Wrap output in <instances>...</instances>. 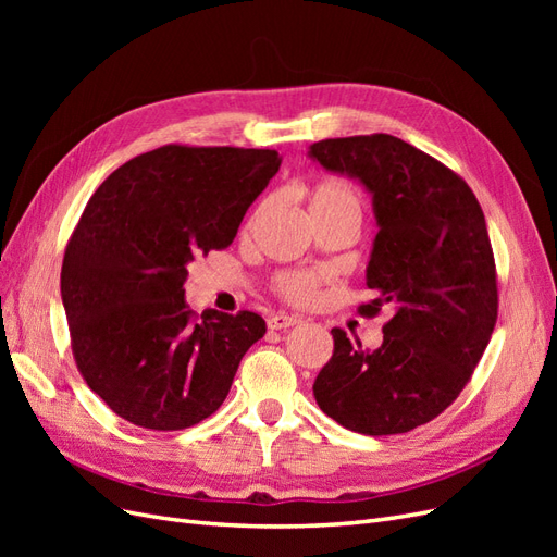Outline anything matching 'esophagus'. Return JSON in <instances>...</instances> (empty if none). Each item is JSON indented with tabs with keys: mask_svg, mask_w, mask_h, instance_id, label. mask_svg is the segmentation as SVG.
I'll list each match as a JSON object with an SVG mask.
<instances>
[{
	"mask_svg": "<svg viewBox=\"0 0 557 557\" xmlns=\"http://www.w3.org/2000/svg\"><path fill=\"white\" fill-rule=\"evenodd\" d=\"M299 323H301V320L297 315H288V313H274V315H269V320H267L269 330H288V327H295Z\"/></svg>",
	"mask_w": 557,
	"mask_h": 557,
	"instance_id": "obj_1",
	"label": "esophagus"
}]
</instances>
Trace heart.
I'll use <instances>...</instances> for the list:
<instances>
[{"label": "heart", "instance_id": "heart-1", "mask_svg": "<svg viewBox=\"0 0 557 557\" xmlns=\"http://www.w3.org/2000/svg\"><path fill=\"white\" fill-rule=\"evenodd\" d=\"M309 213H330V211H350L360 215V199L348 183L336 178H323L313 183L307 190ZM320 278L309 272H283L276 276V293L293 301V305H311L318 297Z\"/></svg>", "mask_w": 557, "mask_h": 557}]
</instances>
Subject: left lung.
I'll use <instances>...</instances> for the list:
<instances>
[{
	"mask_svg": "<svg viewBox=\"0 0 557 557\" xmlns=\"http://www.w3.org/2000/svg\"><path fill=\"white\" fill-rule=\"evenodd\" d=\"M309 156L374 195L379 234L367 267L393 315L362 350L334 327V356L313 383L318 407L369 436L425 425L458 399L497 323V269L485 218L465 178L393 134L323 139Z\"/></svg>",
	"mask_w": 557,
	"mask_h": 557,
	"instance_id": "1",
	"label": "left lung"
}]
</instances>
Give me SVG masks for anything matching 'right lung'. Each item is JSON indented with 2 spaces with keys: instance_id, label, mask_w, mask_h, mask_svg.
Segmentation results:
<instances>
[{
  "instance_id": "obj_1",
  "label": "right lung",
  "mask_w": 557,
  "mask_h": 557,
  "mask_svg": "<svg viewBox=\"0 0 557 557\" xmlns=\"http://www.w3.org/2000/svg\"><path fill=\"white\" fill-rule=\"evenodd\" d=\"M281 166L276 150L166 144L99 185L62 260L78 372L132 425L193 428L225 401L267 325L252 311L185 307L188 264L237 237Z\"/></svg>"
}]
</instances>
